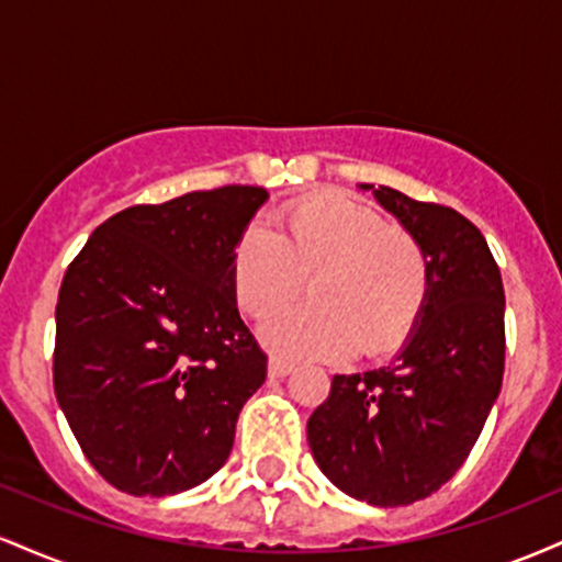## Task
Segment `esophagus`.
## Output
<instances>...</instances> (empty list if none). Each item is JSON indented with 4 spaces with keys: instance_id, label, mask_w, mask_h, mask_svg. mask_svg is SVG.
I'll use <instances>...</instances> for the list:
<instances>
[{
    "instance_id": "34e87169",
    "label": "esophagus",
    "mask_w": 562,
    "mask_h": 562,
    "mask_svg": "<svg viewBox=\"0 0 562 562\" xmlns=\"http://www.w3.org/2000/svg\"><path fill=\"white\" fill-rule=\"evenodd\" d=\"M290 372H293V362H288V359H280V357L269 359V378H285Z\"/></svg>"
}]
</instances>
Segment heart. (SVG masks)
I'll list each match as a JSON object with an SVG mask.
<instances>
[{
    "label": "heart",
    "mask_w": 562,
    "mask_h": 562,
    "mask_svg": "<svg viewBox=\"0 0 562 562\" xmlns=\"http://www.w3.org/2000/svg\"><path fill=\"white\" fill-rule=\"evenodd\" d=\"M312 299L263 322L261 338L290 359L385 357L402 348L430 295V259L412 229L344 190H322L280 211V232L248 227L232 256V290L261 319L303 290Z\"/></svg>",
    "instance_id": "1"
}]
</instances>
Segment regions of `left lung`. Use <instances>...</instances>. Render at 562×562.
Masks as SVG:
<instances>
[{"mask_svg":"<svg viewBox=\"0 0 562 562\" xmlns=\"http://www.w3.org/2000/svg\"><path fill=\"white\" fill-rule=\"evenodd\" d=\"M375 198L428 250V303L396 362L333 378L306 436L340 492L398 507L438 492L479 441L505 375V288L470 218L383 184Z\"/></svg>","mask_w":562,"mask_h":562,"instance_id":"1","label":"left lung"}]
</instances>
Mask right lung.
Here are the masks:
<instances>
[{
  "mask_svg": "<svg viewBox=\"0 0 562 562\" xmlns=\"http://www.w3.org/2000/svg\"><path fill=\"white\" fill-rule=\"evenodd\" d=\"M263 187L227 184L102 222L68 263L55 308V396L119 492L166 496L227 462L243 404L267 380L232 256Z\"/></svg>",
  "mask_w": 562,
  "mask_h": 562,
  "instance_id": "obj_1",
  "label": "right lung"
}]
</instances>
